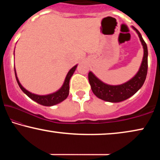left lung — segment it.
I'll use <instances>...</instances> for the list:
<instances>
[{
    "mask_svg": "<svg viewBox=\"0 0 160 160\" xmlns=\"http://www.w3.org/2000/svg\"><path fill=\"white\" fill-rule=\"evenodd\" d=\"M137 32L143 49V57L138 71L133 77L124 84L110 85L102 82L92 71L89 72L88 78L92 90L98 98L107 102H119L124 101L137 92L145 82L148 70L147 45L136 28L132 27Z\"/></svg>",
    "mask_w": 160,
    "mask_h": 160,
    "instance_id": "left-lung-1",
    "label": "left lung"
}]
</instances>
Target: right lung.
Returning <instances> with one entry per match:
<instances>
[{
  "label": "right lung",
  "mask_w": 160,
  "mask_h": 160,
  "mask_svg": "<svg viewBox=\"0 0 160 160\" xmlns=\"http://www.w3.org/2000/svg\"><path fill=\"white\" fill-rule=\"evenodd\" d=\"M78 65H76L75 66H73L72 68L68 71V73H67L66 77L65 78L64 83L62 85V87L58 89V91L54 92L53 93L49 94V95H36V94L32 93L29 92L27 89L24 88L22 85L20 84L19 81L18 79V77L17 76L16 70L14 68L15 72V76H16V79L17 82L18 83L19 87H20L22 91L26 95L28 96L30 99L34 100L35 102H38V103L44 106H52L54 105H57L60 102H62L63 100H65L68 96L69 94V82L70 79H71V76H73L74 72H75L76 68H77Z\"/></svg>",
  "instance_id": "obj_1"
}]
</instances>
